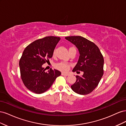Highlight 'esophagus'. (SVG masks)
Returning <instances> with one entry per match:
<instances>
[{"label": "esophagus", "instance_id": "esophagus-1", "mask_svg": "<svg viewBox=\"0 0 126 126\" xmlns=\"http://www.w3.org/2000/svg\"><path fill=\"white\" fill-rule=\"evenodd\" d=\"M62 75H63V76H67L68 75V74H66V73H62Z\"/></svg>", "mask_w": 126, "mask_h": 126}]
</instances>
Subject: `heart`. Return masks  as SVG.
Masks as SVG:
<instances>
[{
    "label": "heart",
    "mask_w": 126,
    "mask_h": 126,
    "mask_svg": "<svg viewBox=\"0 0 126 126\" xmlns=\"http://www.w3.org/2000/svg\"><path fill=\"white\" fill-rule=\"evenodd\" d=\"M54 54H55V51L54 52ZM69 64L66 63H57L55 65V67L57 69L60 70L63 72H66L67 71L69 68Z\"/></svg>",
    "instance_id": "1"
}]
</instances>
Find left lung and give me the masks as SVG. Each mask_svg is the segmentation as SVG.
<instances>
[{
	"label": "left lung",
	"mask_w": 126,
	"mask_h": 126,
	"mask_svg": "<svg viewBox=\"0 0 126 126\" xmlns=\"http://www.w3.org/2000/svg\"><path fill=\"white\" fill-rule=\"evenodd\" d=\"M65 39L77 48L80 55L72 71L83 72L82 76H76L71 89L79 94H88L96 88L104 74V57L97 46L84 37L69 36Z\"/></svg>",
	"instance_id": "1"
}]
</instances>
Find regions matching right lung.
<instances>
[{"mask_svg":"<svg viewBox=\"0 0 126 126\" xmlns=\"http://www.w3.org/2000/svg\"><path fill=\"white\" fill-rule=\"evenodd\" d=\"M60 37H46L27 46L19 61L21 78L27 88L37 94L44 93L51 87L57 77L58 70L45 72L43 64L52 57Z\"/></svg>","mask_w":126,"mask_h":126,"instance_id":"add662e5","label":"right lung"}]
</instances>
